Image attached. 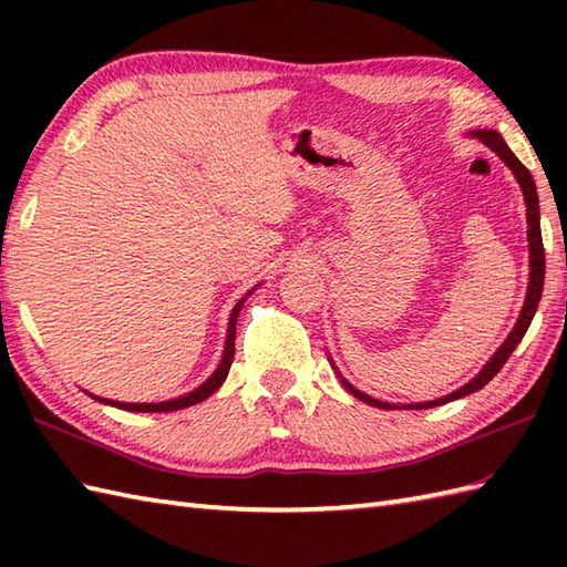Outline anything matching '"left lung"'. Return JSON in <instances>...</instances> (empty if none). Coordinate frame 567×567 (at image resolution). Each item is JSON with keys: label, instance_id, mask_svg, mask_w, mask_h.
<instances>
[{"label": "left lung", "instance_id": "obj_1", "mask_svg": "<svg viewBox=\"0 0 567 567\" xmlns=\"http://www.w3.org/2000/svg\"><path fill=\"white\" fill-rule=\"evenodd\" d=\"M480 141L487 143V146L495 151L499 158L507 163L512 167L514 177L519 179L522 185V192H524V202H526V219H528V252H532V275H528V292H526V302H524V309L519 315V321H516L514 331L507 336V341H504L499 346V351L492 355L489 363L480 370V375L475 380H470L465 388L455 390L453 394L443 396V400H433V402H424V404H412L409 409H431V406H439V404H445V402H453V400H461V396L465 394H473L477 390H483L485 384L497 375V372L504 368V363H507L509 355L514 353V348L519 346V341L524 339L526 329L532 327V319L536 315V307L540 302V292H544V277H546V250H544V238H540V219H538V195H536V185H534V177L532 173L526 171V165L516 158V155L509 151L507 143H504V138L497 134V131H477L475 134ZM346 384V390L351 392L353 396H358L360 402H368L372 406H380V409H396L388 402H378L372 400V396L358 392L353 384H348L346 380H341Z\"/></svg>", "mask_w": 567, "mask_h": 567}]
</instances>
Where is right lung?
<instances>
[{
	"label": "right lung",
	"instance_id": "right-lung-1",
	"mask_svg": "<svg viewBox=\"0 0 567 567\" xmlns=\"http://www.w3.org/2000/svg\"><path fill=\"white\" fill-rule=\"evenodd\" d=\"M246 297L240 299V302L234 307L231 311V319H228V333H226V348H224V358H221V365L216 368L214 375L199 384V388L195 392H187L185 396H177V400H171V402H158V404H126V402H112V400H102V396H94L97 402H104V404H112V406H118V409H128V412H175V409H185V406H192V404H199L202 400H207L209 394H214L216 390L221 388V382L226 380L228 370H231V363H234V353H236V321H238V311L240 307H244Z\"/></svg>",
	"mask_w": 567,
	"mask_h": 567
}]
</instances>
